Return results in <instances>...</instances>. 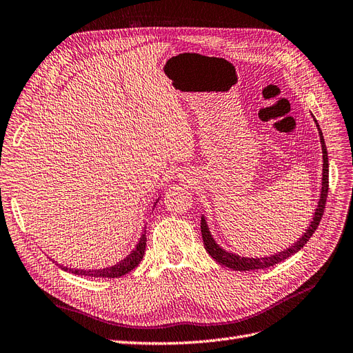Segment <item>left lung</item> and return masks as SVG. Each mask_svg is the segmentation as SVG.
Segmentation results:
<instances>
[{
  "instance_id": "left-lung-1",
  "label": "left lung",
  "mask_w": 353,
  "mask_h": 353,
  "mask_svg": "<svg viewBox=\"0 0 353 353\" xmlns=\"http://www.w3.org/2000/svg\"><path fill=\"white\" fill-rule=\"evenodd\" d=\"M315 124H317L319 128V134H320V141H321V149H323V182H321V194H320V200H319V205L317 209L314 212L312 221L308 226V229L303 232V235L295 242L294 245H290L289 248L283 250L282 252H277L270 255V257H264V259H250V257H239L236 254L228 252L225 251L222 247H219L212 234L209 230L208 222H205L204 216H201V236H203V242L205 251H208L212 257L222 265L229 267V269L234 270H239V272H250V270H259V269H267V267H272L277 263H281L283 260H286L290 255H294L295 252H298L303 245L307 244L308 239L312 236V234L315 232V229L319 228L320 221L323 217L324 209H325V200H327V192H329V156H327V148L324 143V137L323 132L320 130V125L317 123V119L314 118Z\"/></svg>"
}]
</instances>
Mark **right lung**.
Listing matches in <instances>:
<instances>
[{"label": "right lung", "mask_w": 353, "mask_h": 353, "mask_svg": "<svg viewBox=\"0 0 353 353\" xmlns=\"http://www.w3.org/2000/svg\"><path fill=\"white\" fill-rule=\"evenodd\" d=\"M145 235L143 234L136 250H132L131 254H128L124 260H121L118 264L112 267H106V269H98V270H80V269H68V267L61 265V269L79 276H89V277H119L130 273L132 269L140 264L144 251H145Z\"/></svg>", "instance_id": "right-lung-1"}]
</instances>
